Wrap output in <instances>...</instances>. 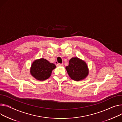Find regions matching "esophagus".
I'll use <instances>...</instances> for the list:
<instances>
[{"instance_id": "34e87169", "label": "esophagus", "mask_w": 122, "mask_h": 122, "mask_svg": "<svg viewBox=\"0 0 122 122\" xmlns=\"http://www.w3.org/2000/svg\"><path fill=\"white\" fill-rule=\"evenodd\" d=\"M57 66H58V67H62V66H63V64H57Z\"/></svg>"}]
</instances>
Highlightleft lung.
<instances>
[{
	"instance_id": "1",
	"label": "left lung",
	"mask_w": 122,
	"mask_h": 122,
	"mask_svg": "<svg viewBox=\"0 0 122 122\" xmlns=\"http://www.w3.org/2000/svg\"><path fill=\"white\" fill-rule=\"evenodd\" d=\"M71 78L79 81L86 78L88 74L86 63L77 57H72L69 61V66L66 67Z\"/></svg>"
}]
</instances>
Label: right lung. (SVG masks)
<instances>
[{
    "instance_id": "1",
    "label": "right lung",
    "mask_w": 122,
    "mask_h": 122,
    "mask_svg": "<svg viewBox=\"0 0 122 122\" xmlns=\"http://www.w3.org/2000/svg\"><path fill=\"white\" fill-rule=\"evenodd\" d=\"M56 66L44 58L36 60L32 63L30 69L31 75L36 79L44 81L48 79L51 75L52 71Z\"/></svg>"
}]
</instances>
